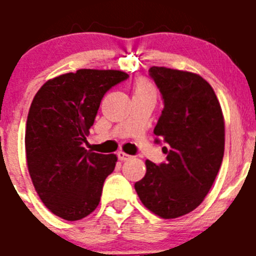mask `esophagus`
Instances as JSON below:
<instances>
[{
	"mask_svg": "<svg viewBox=\"0 0 256 256\" xmlns=\"http://www.w3.org/2000/svg\"><path fill=\"white\" fill-rule=\"evenodd\" d=\"M116 155H118V159L122 160V162H124V160L132 159V156L128 155V154H126V152H123V151H119V152H118Z\"/></svg>",
	"mask_w": 256,
	"mask_h": 256,
	"instance_id": "34e87169",
	"label": "esophagus"
}]
</instances>
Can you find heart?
<instances>
[{
    "label": "heart",
    "mask_w": 256,
    "mask_h": 256,
    "mask_svg": "<svg viewBox=\"0 0 256 256\" xmlns=\"http://www.w3.org/2000/svg\"><path fill=\"white\" fill-rule=\"evenodd\" d=\"M148 88H151V86L148 84V82H144V80H141V82L137 84L136 90H148Z\"/></svg>",
    "instance_id": "obj_1"
}]
</instances>
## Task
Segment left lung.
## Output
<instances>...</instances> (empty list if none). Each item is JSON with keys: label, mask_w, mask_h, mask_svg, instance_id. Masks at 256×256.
Returning a JSON list of instances; mask_svg holds the SVG:
<instances>
[{"label": "left lung", "mask_w": 256, "mask_h": 256, "mask_svg": "<svg viewBox=\"0 0 256 256\" xmlns=\"http://www.w3.org/2000/svg\"><path fill=\"white\" fill-rule=\"evenodd\" d=\"M150 76L164 102L154 133L165 142L166 162L146 160V174L134 183L142 204L156 216L173 219L204 201L224 155V119L212 86L200 76L152 66Z\"/></svg>", "instance_id": "left-lung-1"}]
</instances>
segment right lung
I'll return each mask as SVG.
<instances>
[{
  "instance_id": "right-lung-1",
  "label": "right lung",
  "mask_w": 256,
  "mask_h": 256,
  "mask_svg": "<svg viewBox=\"0 0 256 256\" xmlns=\"http://www.w3.org/2000/svg\"><path fill=\"white\" fill-rule=\"evenodd\" d=\"M119 70L79 69L50 79L32 101L26 119V164L38 196L50 212L79 220L100 202L116 155L86 150L104 94L128 78Z\"/></svg>"
}]
</instances>
